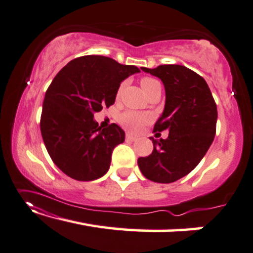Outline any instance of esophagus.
<instances>
[{"label":"esophagus","mask_w":253,"mask_h":253,"mask_svg":"<svg viewBox=\"0 0 253 253\" xmlns=\"http://www.w3.org/2000/svg\"><path fill=\"white\" fill-rule=\"evenodd\" d=\"M136 137H135V136H133V135H130V134H127L126 135V141L127 142H135V141H136Z\"/></svg>","instance_id":"obj_1"}]
</instances>
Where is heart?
<instances>
[{
  "mask_svg": "<svg viewBox=\"0 0 253 253\" xmlns=\"http://www.w3.org/2000/svg\"><path fill=\"white\" fill-rule=\"evenodd\" d=\"M157 84H160V83L154 78L144 77L141 79V86L144 92L150 87H152L153 85H157ZM118 120L120 125L125 128V129L133 131V133H138V131L141 130L146 124L150 123L151 118L149 115L141 114V112L125 111L119 116Z\"/></svg>",
  "mask_w": 253,
  "mask_h": 253,
  "instance_id": "obj_1",
  "label": "heart"
}]
</instances>
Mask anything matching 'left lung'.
Masks as SVG:
<instances>
[{
    "instance_id": "left-lung-1",
    "label": "left lung",
    "mask_w": 253,
    "mask_h": 253,
    "mask_svg": "<svg viewBox=\"0 0 253 253\" xmlns=\"http://www.w3.org/2000/svg\"><path fill=\"white\" fill-rule=\"evenodd\" d=\"M141 69L165 86V109L153 130H168L169 135L159 141L152 138V153L138 158V167L152 182H176L193 170L210 148L216 135L217 105L205 79L186 67Z\"/></svg>"
}]
</instances>
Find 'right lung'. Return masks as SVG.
<instances>
[{
    "label": "right lung",
    "instance_id": "right-lung-1",
    "mask_svg": "<svg viewBox=\"0 0 253 253\" xmlns=\"http://www.w3.org/2000/svg\"><path fill=\"white\" fill-rule=\"evenodd\" d=\"M136 73L137 67L108 56L85 55L56 74L45 93L41 133L51 159L67 176L89 182L107 174L125 131L116 124L102 129L94 114L114 104L122 82Z\"/></svg>",
    "mask_w": 253,
    "mask_h": 253
}]
</instances>
